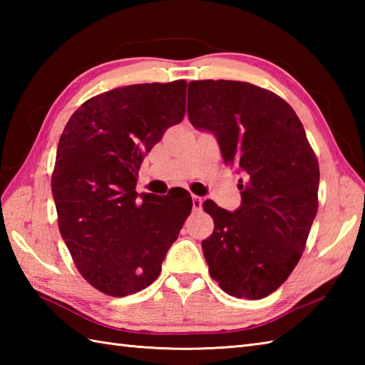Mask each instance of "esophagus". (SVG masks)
I'll list each match as a JSON object with an SVG mask.
<instances>
[{"mask_svg":"<svg viewBox=\"0 0 365 365\" xmlns=\"http://www.w3.org/2000/svg\"><path fill=\"white\" fill-rule=\"evenodd\" d=\"M191 199H192V208H195V210H200V208H202V204H204V199L196 196V195H192Z\"/></svg>","mask_w":365,"mask_h":365,"instance_id":"1","label":"esophagus"}]
</instances>
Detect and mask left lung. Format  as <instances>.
<instances>
[{
	"label": "left lung",
	"instance_id": "obj_1",
	"mask_svg": "<svg viewBox=\"0 0 365 365\" xmlns=\"http://www.w3.org/2000/svg\"><path fill=\"white\" fill-rule=\"evenodd\" d=\"M188 119L243 174L237 210L204 202L215 221L202 242L210 276L230 297L265 298L297 267L319 208L320 170L304 127L273 92L227 80L191 81Z\"/></svg>",
	"mask_w": 365,
	"mask_h": 365
}]
</instances>
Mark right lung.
<instances>
[{"instance_id": "add662e5", "label": "right lung", "mask_w": 365, "mask_h": 365, "mask_svg": "<svg viewBox=\"0 0 365 365\" xmlns=\"http://www.w3.org/2000/svg\"><path fill=\"white\" fill-rule=\"evenodd\" d=\"M185 103L183 80L131 84L84 102L61 135L51 177L61 235L83 277L110 297L158 277L191 213L187 192L175 202L136 192L143 155L183 120Z\"/></svg>"}]
</instances>
